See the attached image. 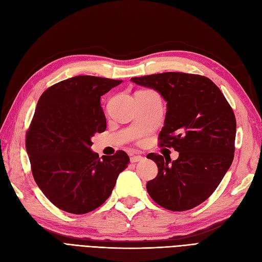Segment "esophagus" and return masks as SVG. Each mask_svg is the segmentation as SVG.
I'll return each mask as SVG.
<instances>
[{"mask_svg":"<svg viewBox=\"0 0 262 262\" xmlns=\"http://www.w3.org/2000/svg\"><path fill=\"white\" fill-rule=\"evenodd\" d=\"M143 160H144V157L141 156V155H132L130 157L131 163H138V162H141V161H143Z\"/></svg>","mask_w":262,"mask_h":262,"instance_id":"1","label":"esophagus"}]
</instances>
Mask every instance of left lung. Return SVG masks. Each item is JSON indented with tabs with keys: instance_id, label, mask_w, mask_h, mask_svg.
<instances>
[{
	"instance_id": "1",
	"label": "left lung",
	"mask_w": 262,
	"mask_h": 262,
	"mask_svg": "<svg viewBox=\"0 0 262 262\" xmlns=\"http://www.w3.org/2000/svg\"><path fill=\"white\" fill-rule=\"evenodd\" d=\"M154 89L167 101L160 146L179 152L176 161L149 153L158 173L146 190L161 207L187 211L215 191L231 167L235 152L236 119L223 93L210 78L182 72L132 77Z\"/></svg>"
}]
</instances>
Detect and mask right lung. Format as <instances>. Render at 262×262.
<instances>
[{"label": "right lung", "instance_id": "right-lung-1", "mask_svg": "<svg viewBox=\"0 0 262 262\" xmlns=\"http://www.w3.org/2000/svg\"><path fill=\"white\" fill-rule=\"evenodd\" d=\"M120 80L80 75L47 89L26 133V149L38 187L51 203L73 214L104 203L130 158L123 150L101 157L92 137L106 130L100 97Z\"/></svg>", "mask_w": 262, "mask_h": 262}]
</instances>
